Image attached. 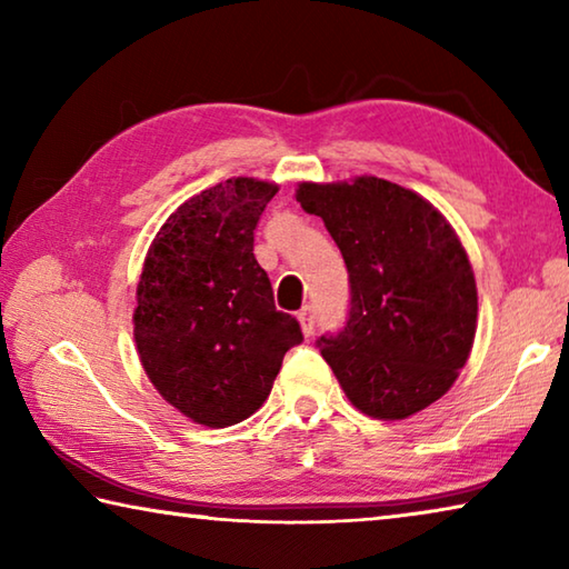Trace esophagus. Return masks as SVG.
<instances>
[{"label":"esophagus","instance_id":"esophagus-1","mask_svg":"<svg viewBox=\"0 0 569 569\" xmlns=\"http://www.w3.org/2000/svg\"><path fill=\"white\" fill-rule=\"evenodd\" d=\"M298 323H301V331L303 336H311L313 333V308L311 306H303L301 311H298Z\"/></svg>","mask_w":569,"mask_h":569}]
</instances>
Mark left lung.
Returning <instances> with one entry per match:
<instances>
[{
  "label": "left lung",
  "instance_id": "left-lung-1",
  "mask_svg": "<svg viewBox=\"0 0 569 569\" xmlns=\"http://www.w3.org/2000/svg\"><path fill=\"white\" fill-rule=\"evenodd\" d=\"M296 200L323 220L349 268V319L319 339L349 401L397 421L445 397L477 333L475 271L449 220L373 176L301 182Z\"/></svg>",
  "mask_w": 569,
  "mask_h": 569
}]
</instances>
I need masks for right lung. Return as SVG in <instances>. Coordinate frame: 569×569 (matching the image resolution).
Here are the masks:
<instances>
[{
	"instance_id": "right-lung-1",
	"label": "right lung",
	"mask_w": 569,
	"mask_h": 569,
	"mask_svg": "<svg viewBox=\"0 0 569 569\" xmlns=\"http://www.w3.org/2000/svg\"><path fill=\"white\" fill-rule=\"evenodd\" d=\"M276 182L228 178L186 200L158 230L134 306L140 363L170 407L223 429L263 407L301 326L276 311L253 256Z\"/></svg>"
}]
</instances>
